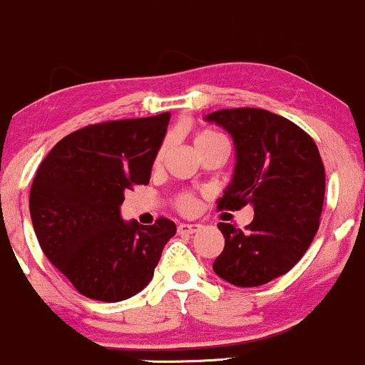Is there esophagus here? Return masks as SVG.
<instances>
[{"label": "esophagus", "mask_w": 365, "mask_h": 365, "mask_svg": "<svg viewBox=\"0 0 365 365\" xmlns=\"http://www.w3.org/2000/svg\"><path fill=\"white\" fill-rule=\"evenodd\" d=\"M200 230V225H195V223H182L178 225V233L180 235H192V233L199 232Z\"/></svg>", "instance_id": "1"}]
</instances>
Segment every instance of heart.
<instances>
[{
	"instance_id": "b5f03b06",
	"label": "heart",
	"mask_w": 365,
	"mask_h": 365,
	"mask_svg": "<svg viewBox=\"0 0 365 365\" xmlns=\"http://www.w3.org/2000/svg\"><path fill=\"white\" fill-rule=\"evenodd\" d=\"M166 148H168V142L161 145L156 154V159H154V165L159 166L163 161V156H165ZM194 149L197 150L200 158L207 156L211 153H225V139L221 133H217L216 130L212 128H199L195 130L194 133ZM197 207V200L195 197L188 192H182L175 197V209L183 215H188Z\"/></svg>"
}]
</instances>
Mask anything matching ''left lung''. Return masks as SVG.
<instances>
[{
    "label": "left lung",
    "mask_w": 365,
    "mask_h": 365,
    "mask_svg": "<svg viewBox=\"0 0 365 365\" xmlns=\"http://www.w3.org/2000/svg\"><path fill=\"white\" fill-rule=\"evenodd\" d=\"M206 120L226 128L237 149L235 173L217 209L254 207L245 230L217 225L225 249L212 269L237 287L269 283L302 259L319 228L326 188L319 149L299 125L261 108L220 110Z\"/></svg>",
    "instance_id": "8db88e82"
}]
</instances>
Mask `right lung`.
Listing matches in <instances>:
<instances>
[{
  "label": "right lung",
  "instance_id": "obj_1",
  "mask_svg": "<svg viewBox=\"0 0 365 365\" xmlns=\"http://www.w3.org/2000/svg\"><path fill=\"white\" fill-rule=\"evenodd\" d=\"M170 116L87 125L63 137L36 171L29 197L36 237L83 297L120 302L139 293L177 233L168 217L144 226L120 216L125 192L149 183Z\"/></svg>",
  "mask_w": 365,
  "mask_h": 365
}]
</instances>
